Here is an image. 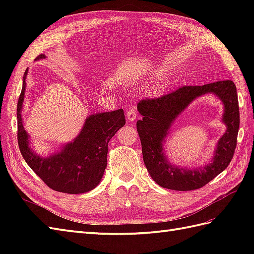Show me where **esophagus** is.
Returning <instances> with one entry per match:
<instances>
[{"instance_id":"obj_1","label":"esophagus","mask_w":254,"mask_h":254,"mask_svg":"<svg viewBox=\"0 0 254 254\" xmlns=\"http://www.w3.org/2000/svg\"><path fill=\"white\" fill-rule=\"evenodd\" d=\"M127 121L133 122L136 119V106L135 104H130L128 106V110L127 112Z\"/></svg>"}]
</instances>
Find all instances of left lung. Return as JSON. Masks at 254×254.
I'll list each match as a JSON object with an SVG mask.
<instances>
[{"instance_id": "left-lung-1", "label": "left lung", "mask_w": 254, "mask_h": 254, "mask_svg": "<svg viewBox=\"0 0 254 254\" xmlns=\"http://www.w3.org/2000/svg\"><path fill=\"white\" fill-rule=\"evenodd\" d=\"M206 92L218 95L225 104L224 122L228 131L220 140L214 160L201 170L185 171L168 164L162 154V142L170 124L196 96ZM143 116L136 122L142 144L143 160L154 181L163 188L177 191L196 190L224 171L234 157L238 137L240 117L237 88L233 80H219L203 86L186 85L154 98L138 101Z\"/></svg>"}]
</instances>
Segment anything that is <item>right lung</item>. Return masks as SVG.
Listing matches in <instances>:
<instances>
[{
	"label": "right lung",
	"mask_w": 254,
	"mask_h": 254,
	"mask_svg": "<svg viewBox=\"0 0 254 254\" xmlns=\"http://www.w3.org/2000/svg\"><path fill=\"white\" fill-rule=\"evenodd\" d=\"M42 58L44 55L37 57ZM26 75L27 69L17 102V141L26 163L52 190L68 194L93 190L100 182L107 167L108 143L126 124L123 109L90 116L73 143L67 144L61 153L41 158L28 147V135L21 122Z\"/></svg>",
	"instance_id": "obj_1"
}]
</instances>
